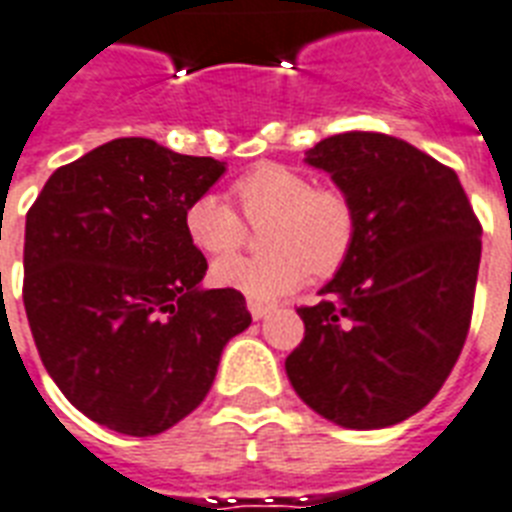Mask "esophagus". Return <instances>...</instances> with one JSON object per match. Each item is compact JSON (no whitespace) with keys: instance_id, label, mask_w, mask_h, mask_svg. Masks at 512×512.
I'll list each match as a JSON object with an SVG mask.
<instances>
[{"instance_id":"obj_1","label":"esophagus","mask_w":512,"mask_h":512,"mask_svg":"<svg viewBox=\"0 0 512 512\" xmlns=\"http://www.w3.org/2000/svg\"><path fill=\"white\" fill-rule=\"evenodd\" d=\"M275 306L264 304V301H248V312H251L253 320H261V317H267Z\"/></svg>"}]
</instances>
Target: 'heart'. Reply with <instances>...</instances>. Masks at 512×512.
I'll list each match as a JSON object with an SVG mask.
<instances>
[{"label": "heart", "instance_id": "1", "mask_svg": "<svg viewBox=\"0 0 512 512\" xmlns=\"http://www.w3.org/2000/svg\"><path fill=\"white\" fill-rule=\"evenodd\" d=\"M230 192L246 222H267L261 232L267 253L216 261L211 280L219 288L237 290L251 301H272L296 290L309 272L327 277L349 259L357 211L341 187L314 185L306 171L269 161L237 177ZM242 217L227 200L203 192L187 203L182 224L198 251L227 256L248 235Z\"/></svg>", "mask_w": 512, "mask_h": 512}]
</instances>
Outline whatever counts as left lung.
<instances>
[{
	"label": "left lung",
	"mask_w": 512,
	"mask_h": 512,
	"mask_svg": "<svg viewBox=\"0 0 512 512\" xmlns=\"http://www.w3.org/2000/svg\"><path fill=\"white\" fill-rule=\"evenodd\" d=\"M306 161L354 203L357 237L320 304L298 306L290 386L343 428H386L439 394L468 338L481 222L455 169L378 132L335 134Z\"/></svg>",
	"instance_id": "8db88e82"
}]
</instances>
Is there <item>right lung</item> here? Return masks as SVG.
<instances>
[{"mask_svg":"<svg viewBox=\"0 0 512 512\" xmlns=\"http://www.w3.org/2000/svg\"><path fill=\"white\" fill-rule=\"evenodd\" d=\"M224 163L121 137L65 163L26 214L23 304L65 399L94 423L155 436L187 418L224 343L251 325L243 293L200 290L206 256L182 216Z\"/></svg>","mask_w":512,"mask_h":512,"instance_id":"obj_1","label":"right lung"}]
</instances>
